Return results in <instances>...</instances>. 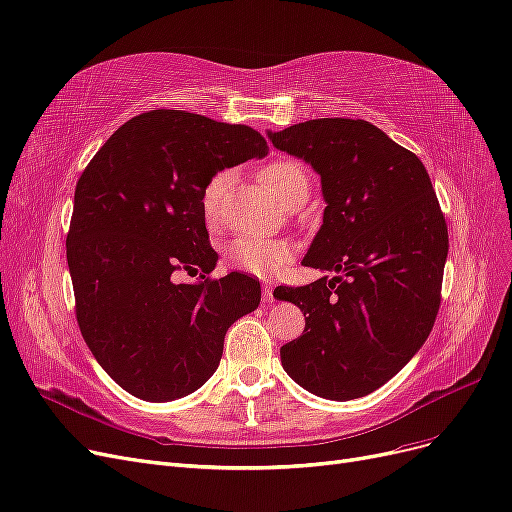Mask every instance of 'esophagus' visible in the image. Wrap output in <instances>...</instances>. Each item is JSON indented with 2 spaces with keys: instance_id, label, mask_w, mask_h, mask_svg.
Masks as SVG:
<instances>
[{
  "instance_id": "obj_1",
  "label": "esophagus",
  "mask_w": 512,
  "mask_h": 512,
  "mask_svg": "<svg viewBox=\"0 0 512 512\" xmlns=\"http://www.w3.org/2000/svg\"><path fill=\"white\" fill-rule=\"evenodd\" d=\"M261 300H263V304H272L274 302V289L270 285H263Z\"/></svg>"
}]
</instances>
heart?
I'll return each instance as SVG.
<instances>
[{"label": "heart", "instance_id": "1", "mask_svg": "<svg viewBox=\"0 0 512 512\" xmlns=\"http://www.w3.org/2000/svg\"><path fill=\"white\" fill-rule=\"evenodd\" d=\"M263 185L270 189V193L280 202L289 193V189L306 178L304 170L293 161H272L261 170ZM227 183V172H219L210 178L202 193V208L208 223L219 219V206L221 195ZM295 255V246L289 240H268V238H249L242 236L234 242L227 244L225 261L227 266L240 270L244 274H253L259 278H274L285 270L287 263Z\"/></svg>", "mask_w": 512, "mask_h": 512}]
</instances>
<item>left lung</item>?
Segmentation results:
<instances>
[{"label":"left lung","mask_w":512,"mask_h":512,"mask_svg":"<svg viewBox=\"0 0 512 512\" xmlns=\"http://www.w3.org/2000/svg\"><path fill=\"white\" fill-rule=\"evenodd\" d=\"M268 138L321 176L323 223L302 263L336 274L274 291L306 317L280 361L319 398H364L415 357L438 315L449 234L430 174L361 119H315Z\"/></svg>","instance_id":"8db88e82"}]
</instances>
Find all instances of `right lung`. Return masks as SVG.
<instances>
[{
	"label": "right lung",
	"mask_w": 512,
	"mask_h": 512,
	"mask_svg": "<svg viewBox=\"0 0 512 512\" xmlns=\"http://www.w3.org/2000/svg\"><path fill=\"white\" fill-rule=\"evenodd\" d=\"M268 151L253 127L153 110L114 131L82 172L65 242L76 317L127 393L172 402L200 389L227 329L259 306L251 276L176 283V272L208 274L219 261L202 208L210 178Z\"/></svg>",
	"instance_id": "1"
}]
</instances>
